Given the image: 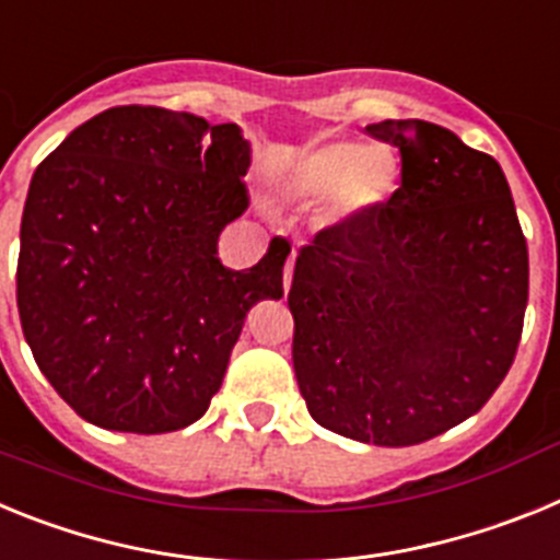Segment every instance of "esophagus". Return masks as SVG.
<instances>
[{"instance_id": "34e87169", "label": "esophagus", "mask_w": 560, "mask_h": 560, "mask_svg": "<svg viewBox=\"0 0 560 560\" xmlns=\"http://www.w3.org/2000/svg\"><path fill=\"white\" fill-rule=\"evenodd\" d=\"M291 275H294V255L289 257V264H285V269H283V289L285 291L291 289Z\"/></svg>"}]
</instances>
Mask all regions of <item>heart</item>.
Masks as SVG:
<instances>
[{
  "label": "heart",
  "instance_id": "b5f03b06",
  "mask_svg": "<svg viewBox=\"0 0 560 560\" xmlns=\"http://www.w3.org/2000/svg\"><path fill=\"white\" fill-rule=\"evenodd\" d=\"M393 176L373 148L359 142H334L308 153L294 176L291 192L296 199L325 205L334 201L339 212H359L378 205L389 192Z\"/></svg>",
  "mask_w": 560,
  "mask_h": 560
}]
</instances>
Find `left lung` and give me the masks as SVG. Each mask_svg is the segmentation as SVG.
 <instances>
[{
	"label": "left lung",
	"instance_id": "1",
	"mask_svg": "<svg viewBox=\"0 0 560 560\" xmlns=\"http://www.w3.org/2000/svg\"><path fill=\"white\" fill-rule=\"evenodd\" d=\"M400 187L300 249L289 308L311 418L418 446L488 404L516 359L530 264L502 167L427 120L368 126Z\"/></svg>",
	"mask_w": 560,
	"mask_h": 560
}]
</instances>
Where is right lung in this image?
<instances>
[{
    "label": "right lung",
    "instance_id": "add662e5",
    "mask_svg": "<svg viewBox=\"0 0 560 560\" xmlns=\"http://www.w3.org/2000/svg\"><path fill=\"white\" fill-rule=\"evenodd\" d=\"M249 142L235 122L160 106L97 114L30 182L16 303L38 370L83 420L176 432L219 393L246 311L283 296L291 246L224 269L244 215Z\"/></svg>",
    "mask_w": 560,
    "mask_h": 560
}]
</instances>
